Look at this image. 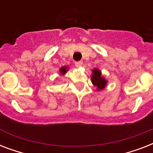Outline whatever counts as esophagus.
<instances>
[{"label": "esophagus", "mask_w": 153, "mask_h": 153, "mask_svg": "<svg viewBox=\"0 0 153 153\" xmlns=\"http://www.w3.org/2000/svg\"><path fill=\"white\" fill-rule=\"evenodd\" d=\"M74 64H75V66H76L77 67H80L83 64V62H82V61H79V62H74Z\"/></svg>", "instance_id": "34e87169"}]
</instances>
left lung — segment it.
I'll use <instances>...</instances> for the list:
<instances>
[{"mask_svg": "<svg viewBox=\"0 0 153 153\" xmlns=\"http://www.w3.org/2000/svg\"><path fill=\"white\" fill-rule=\"evenodd\" d=\"M91 82L94 86L97 87V91H100L104 90L106 86L108 81L105 79V77L102 75V71L100 70L94 68L92 70V74H91Z\"/></svg>", "mask_w": 153, "mask_h": 153, "instance_id": "1", "label": "left lung"}]
</instances>
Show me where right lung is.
Listing matches in <instances>:
<instances>
[{
	"label": "right lung",
	"instance_id": "obj_1",
	"mask_svg": "<svg viewBox=\"0 0 153 153\" xmlns=\"http://www.w3.org/2000/svg\"><path fill=\"white\" fill-rule=\"evenodd\" d=\"M67 71H68V67H67V66H63V67H62L59 69L60 74H61V75H64V74H66Z\"/></svg>",
	"mask_w": 153,
	"mask_h": 153
}]
</instances>
